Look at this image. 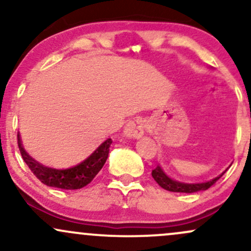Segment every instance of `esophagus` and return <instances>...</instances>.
<instances>
[{
    "mask_svg": "<svg viewBox=\"0 0 251 251\" xmlns=\"http://www.w3.org/2000/svg\"><path fill=\"white\" fill-rule=\"evenodd\" d=\"M144 128H145V122L142 118H134L126 123L124 127V134L129 138H139L144 133Z\"/></svg>",
    "mask_w": 251,
    "mask_h": 251,
    "instance_id": "1",
    "label": "esophagus"
}]
</instances>
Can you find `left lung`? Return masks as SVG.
<instances>
[{
    "label": "left lung",
    "mask_w": 251,
    "mask_h": 251,
    "mask_svg": "<svg viewBox=\"0 0 251 251\" xmlns=\"http://www.w3.org/2000/svg\"><path fill=\"white\" fill-rule=\"evenodd\" d=\"M227 170V169H226ZM226 170L224 172L218 176V177L214 178V179L209 181H204V183H181V181L174 180L172 178H170L165 172L163 171V169L159 165H157V168L152 170V177L153 179L159 184V186H162L163 189L168 190V191L172 192H185V194H192V192L197 191H203V190H208L210 186H212L226 172Z\"/></svg>",
    "instance_id": "left-lung-1"
}]
</instances>
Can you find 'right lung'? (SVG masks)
<instances>
[{"instance_id":"obj_1","label":"right lung","mask_w":251,"mask_h":251,"mask_svg":"<svg viewBox=\"0 0 251 251\" xmlns=\"http://www.w3.org/2000/svg\"><path fill=\"white\" fill-rule=\"evenodd\" d=\"M17 144H19L20 152H21L25 163L40 181H42L47 186H53V188L77 190L91 183L98 175V172L102 169L103 164L107 160L112 139L108 138L88 158H86L77 165L68 169L48 168V166L36 162L25 151L19 133H17Z\"/></svg>"}]
</instances>
